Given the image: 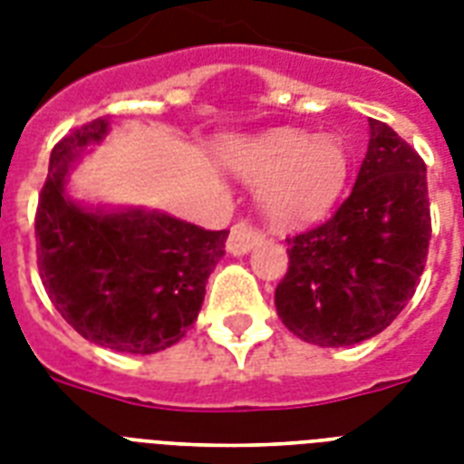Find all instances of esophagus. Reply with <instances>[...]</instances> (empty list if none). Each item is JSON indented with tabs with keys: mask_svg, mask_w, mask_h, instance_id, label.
Returning <instances> with one entry per match:
<instances>
[{
	"mask_svg": "<svg viewBox=\"0 0 464 464\" xmlns=\"http://www.w3.org/2000/svg\"><path fill=\"white\" fill-rule=\"evenodd\" d=\"M260 238V228H255V226L247 224V221H238V224L231 228V233H228V238H226V250L233 255H246L250 247L257 246V240Z\"/></svg>",
	"mask_w": 464,
	"mask_h": 464,
	"instance_id": "34e87169",
	"label": "esophagus"
}]
</instances>
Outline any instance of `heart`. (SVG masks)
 Listing matches in <instances>:
<instances>
[{"mask_svg": "<svg viewBox=\"0 0 464 464\" xmlns=\"http://www.w3.org/2000/svg\"><path fill=\"white\" fill-rule=\"evenodd\" d=\"M231 163L250 182H265L269 221L296 228L323 218L344 192L352 160L342 141L279 130L233 149Z\"/></svg>", "mask_w": 464, "mask_h": 464, "instance_id": "heart-1", "label": "heart"}]
</instances>
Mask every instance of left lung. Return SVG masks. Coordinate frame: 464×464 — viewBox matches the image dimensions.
I'll list each match as a JSON object with an SVG mask.
<instances>
[{
    "instance_id": "1",
    "label": "left lung",
    "mask_w": 464,
    "mask_h": 464,
    "mask_svg": "<svg viewBox=\"0 0 464 464\" xmlns=\"http://www.w3.org/2000/svg\"><path fill=\"white\" fill-rule=\"evenodd\" d=\"M352 195L327 221L291 236L276 313L296 337L349 346L375 337L410 304L431 240L426 163L381 120Z\"/></svg>"
}]
</instances>
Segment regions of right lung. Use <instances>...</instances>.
<instances>
[{"label": "right lung", "instance_id": "add662e5", "mask_svg": "<svg viewBox=\"0 0 464 464\" xmlns=\"http://www.w3.org/2000/svg\"><path fill=\"white\" fill-rule=\"evenodd\" d=\"M108 132L91 120L54 144L35 209L38 272L53 305L83 339L125 353H156L185 337L228 231L159 211L101 214L69 202L79 151Z\"/></svg>", "mask_w": 464, "mask_h": 464}]
</instances>
